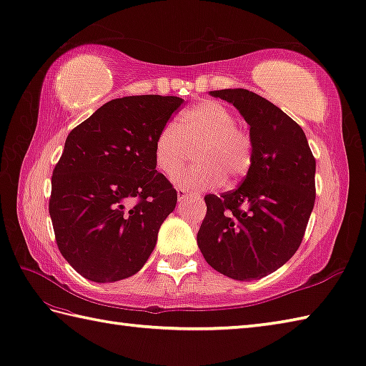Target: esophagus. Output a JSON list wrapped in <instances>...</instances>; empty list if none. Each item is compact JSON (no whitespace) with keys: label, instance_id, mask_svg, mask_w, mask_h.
<instances>
[{"label":"esophagus","instance_id":"esophagus-1","mask_svg":"<svg viewBox=\"0 0 366 366\" xmlns=\"http://www.w3.org/2000/svg\"><path fill=\"white\" fill-rule=\"evenodd\" d=\"M177 196H178V200H184L186 197L189 196V191L188 189H183V188H178L177 189Z\"/></svg>","mask_w":366,"mask_h":366}]
</instances>
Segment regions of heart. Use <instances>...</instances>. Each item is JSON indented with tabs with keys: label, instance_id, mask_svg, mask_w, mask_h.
<instances>
[{
	"label": "heart",
	"instance_id": "obj_1",
	"mask_svg": "<svg viewBox=\"0 0 366 366\" xmlns=\"http://www.w3.org/2000/svg\"><path fill=\"white\" fill-rule=\"evenodd\" d=\"M196 166L186 169L178 183L191 189H208L242 178L252 164V140L238 128L237 118L216 101L199 102L183 112L180 126L170 122L154 142V161L167 177H175L191 159L196 148Z\"/></svg>",
	"mask_w": 366,
	"mask_h": 366
}]
</instances>
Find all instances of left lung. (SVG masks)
<instances>
[{
	"label": "left lung",
	"instance_id": "1",
	"mask_svg": "<svg viewBox=\"0 0 366 366\" xmlns=\"http://www.w3.org/2000/svg\"><path fill=\"white\" fill-rule=\"evenodd\" d=\"M249 124L252 164L235 191L205 196L197 244L208 265L237 281L278 270L295 254L316 199L307 136L280 107L243 88L210 92Z\"/></svg>",
	"mask_w": 366,
	"mask_h": 366
}]
</instances>
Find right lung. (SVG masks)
<instances>
[{
	"instance_id": "add662e5",
	"label": "right lung",
	"mask_w": 366,
	"mask_h": 366,
	"mask_svg": "<svg viewBox=\"0 0 366 366\" xmlns=\"http://www.w3.org/2000/svg\"><path fill=\"white\" fill-rule=\"evenodd\" d=\"M182 104L177 96H124L69 132L49 213L59 252L84 278H129L153 252L177 205V191L156 170L154 142Z\"/></svg>"
}]
</instances>
